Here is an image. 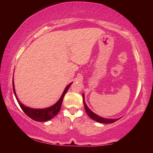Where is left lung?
Returning a JSON list of instances; mask_svg holds the SVG:
<instances>
[{
	"label": "left lung",
	"instance_id": "8db88e82",
	"mask_svg": "<svg viewBox=\"0 0 153 153\" xmlns=\"http://www.w3.org/2000/svg\"><path fill=\"white\" fill-rule=\"evenodd\" d=\"M82 97H83V102H84V105L85 110H86L87 114L88 115L89 117L92 119V120H94L96 121H98V122L103 123H112L113 122H115V121L118 120V119H105V118H102L101 117H100V116L97 115V114L94 113L88 107V106L86 105V102H85L84 94H82Z\"/></svg>",
	"mask_w": 153,
	"mask_h": 153
}]
</instances>
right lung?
Segmentation results:
<instances>
[{
  "mask_svg": "<svg viewBox=\"0 0 153 153\" xmlns=\"http://www.w3.org/2000/svg\"><path fill=\"white\" fill-rule=\"evenodd\" d=\"M71 84L72 83L69 84L68 86L65 88L63 94L61 95L60 99L58 100L56 104H55L53 106H52L51 107H48L46 108H42V109L31 108L27 107H25L24 105H23L20 102L19 99H18L17 97L16 93H15L13 80V89L15 96V97H16V99L17 100L18 103H19L20 107L22 108V109L24 111V112L26 114L28 117L37 121H46L51 120L54 116H55L56 114L59 112V111L61 109V107L62 105V102H63L64 96L65 94V93L67 92V90H68V89L69 88V87H70Z\"/></svg>",
  "mask_w": 153,
  "mask_h": 153,
  "instance_id": "1",
  "label": "right lung"
}]
</instances>
